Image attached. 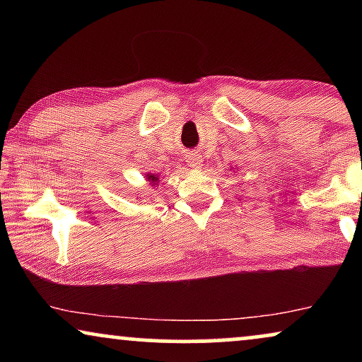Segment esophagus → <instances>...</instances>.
<instances>
[{"mask_svg": "<svg viewBox=\"0 0 362 362\" xmlns=\"http://www.w3.org/2000/svg\"><path fill=\"white\" fill-rule=\"evenodd\" d=\"M187 163H189L191 168H199L202 163V158L201 155H197V153H192V155L187 156Z\"/></svg>", "mask_w": 362, "mask_h": 362, "instance_id": "1", "label": "esophagus"}]
</instances>
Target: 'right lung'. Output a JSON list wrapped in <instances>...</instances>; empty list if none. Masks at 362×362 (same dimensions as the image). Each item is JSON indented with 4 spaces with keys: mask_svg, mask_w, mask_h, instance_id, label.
Wrapping results in <instances>:
<instances>
[{
    "mask_svg": "<svg viewBox=\"0 0 362 362\" xmlns=\"http://www.w3.org/2000/svg\"><path fill=\"white\" fill-rule=\"evenodd\" d=\"M146 180H148V181H150L153 186H156V185H158V182H160V177H158L156 175H151V173H148V175H146Z\"/></svg>",
    "mask_w": 362,
    "mask_h": 362,
    "instance_id": "add662e5",
    "label": "right lung"
}]
</instances>
